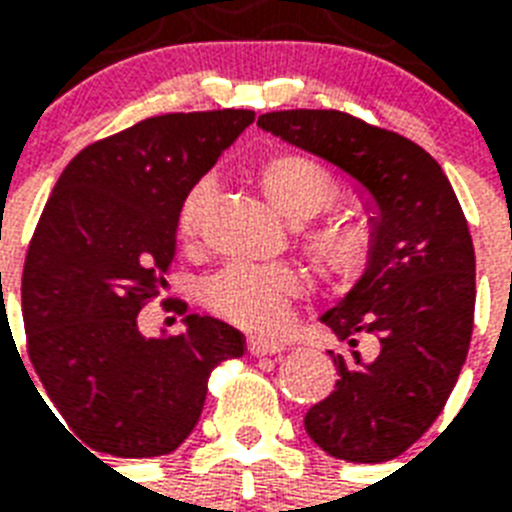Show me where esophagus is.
I'll list each match as a JSON object with an SVG mask.
<instances>
[{"mask_svg":"<svg viewBox=\"0 0 512 512\" xmlns=\"http://www.w3.org/2000/svg\"><path fill=\"white\" fill-rule=\"evenodd\" d=\"M247 348L252 356H276V353L284 350V342L265 340V337H249Z\"/></svg>","mask_w":512,"mask_h":512,"instance_id":"1","label":"esophagus"}]
</instances>
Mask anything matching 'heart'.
Masks as SVG:
<instances>
[{
  "label": "heart",
  "mask_w": 512,
  "mask_h": 512,
  "mask_svg": "<svg viewBox=\"0 0 512 512\" xmlns=\"http://www.w3.org/2000/svg\"><path fill=\"white\" fill-rule=\"evenodd\" d=\"M257 183L265 199L289 223H305L337 199L335 177L316 159L279 151L257 164ZM212 199V180L201 177L188 188L177 209V233L196 239ZM305 249L329 279L361 276L372 255V236L353 220H327L305 236ZM303 292V276L284 263H231L204 287V300L217 316L255 332H271L284 321L289 303Z\"/></svg>",
  "instance_id": "b5f03b06"
}]
</instances>
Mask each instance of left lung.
Listing matches in <instances>:
<instances>
[{
    "label": "left lung",
    "mask_w": 512,
    "mask_h": 512,
    "mask_svg": "<svg viewBox=\"0 0 512 512\" xmlns=\"http://www.w3.org/2000/svg\"><path fill=\"white\" fill-rule=\"evenodd\" d=\"M257 124L335 164L372 207L364 276L321 321L348 348L329 350L335 390L308 409L313 444L345 462L404 454L436 422L468 358L476 252L449 177L404 135L342 111H273ZM358 336L373 337L361 357Z\"/></svg>",
    "instance_id": "1"
}]
</instances>
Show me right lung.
I'll return each mask as SVG.
<instances>
[{
	"label": "right lung",
	"instance_id": "obj_1",
	"mask_svg": "<svg viewBox=\"0 0 512 512\" xmlns=\"http://www.w3.org/2000/svg\"><path fill=\"white\" fill-rule=\"evenodd\" d=\"M252 122L244 108L151 116L79 151L44 204L20 284L28 358L95 452H175L212 369L244 356L225 321L191 313L183 335L143 337L138 313L167 287L180 201Z\"/></svg>",
	"mask_w": 512,
	"mask_h": 512
}]
</instances>
